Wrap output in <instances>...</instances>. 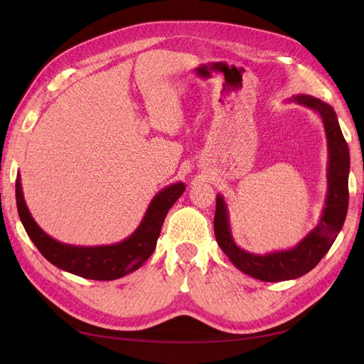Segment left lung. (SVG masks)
<instances>
[{
	"label": "left lung",
	"mask_w": 364,
	"mask_h": 364,
	"mask_svg": "<svg viewBox=\"0 0 364 364\" xmlns=\"http://www.w3.org/2000/svg\"><path fill=\"white\" fill-rule=\"evenodd\" d=\"M313 109L322 118L328 146V191L318 223L291 249L269 253H252L237 246L229 223L228 205L222 194H217L214 232L218 246L234 266L252 278L264 282H279L304 277L313 270L336 241L345 223L349 191V149L341 134L333 106L306 94L287 100Z\"/></svg>",
	"instance_id": "left-lung-1"
}]
</instances>
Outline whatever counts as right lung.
<instances>
[{"instance_id": "1", "label": "right lung", "mask_w": 364, "mask_h": 364, "mask_svg": "<svg viewBox=\"0 0 364 364\" xmlns=\"http://www.w3.org/2000/svg\"><path fill=\"white\" fill-rule=\"evenodd\" d=\"M183 191L185 183L182 182L165 186L153 197L134 232L119 243L103 246L65 245L43 232L28 211L19 174L16 178V206L30 240L51 264L86 279L112 281L135 272L149 259L156 247L165 215Z\"/></svg>"}]
</instances>
